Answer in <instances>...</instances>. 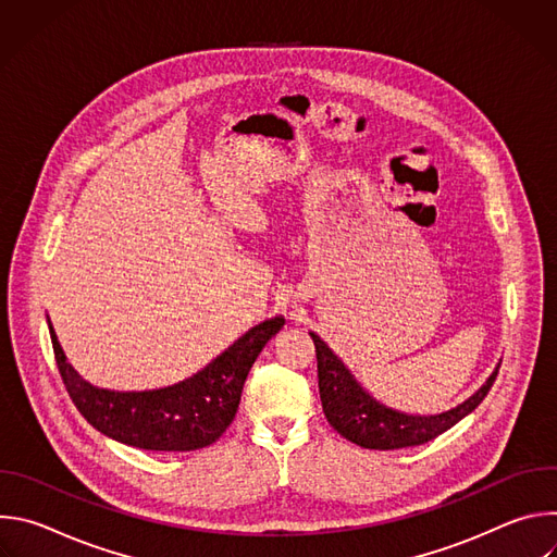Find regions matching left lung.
<instances>
[{
	"mask_svg": "<svg viewBox=\"0 0 557 557\" xmlns=\"http://www.w3.org/2000/svg\"><path fill=\"white\" fill-rule=\"evenodd\" d=\"M310 337L317 352V376H320L324 414L344 438L366 449L423 445L447 432L483 404L500 368L498 363L490 379L456 408L441 414H408L376 401L320 335L310 333Z\"/></svg>",
	"mask_w": 557,
	"mask_h": 557,
	"instance_id": "1",
	"label": "left lung"
}]
</instances>
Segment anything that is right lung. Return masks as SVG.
<instances>
[{
	"label": "right lung",
	"mask_w": 557,
	"mask_h": 557,
	"mask_svg": "<svg viewBox=\"0 0 557 557\" xmlns=\"http://www.w3.org/2000/svg\"><path fill=\"white\" fill-rule=\"evenodd\" d=\"M282 326V314L260 322L185 381L119 392L88 383L67 363L48 320L57 368L76 410L101 434L151 451H194L215 443L235 419L251 366Z\"/></svg>",
	"instance_id": "add662e5"
}]
</instances>
